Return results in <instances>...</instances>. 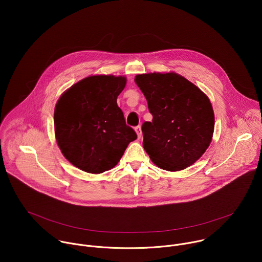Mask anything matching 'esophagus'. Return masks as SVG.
I'll return each instance as SVG.
<instances>
[{
    "label": "esophagus",
    "instance_id": "esophagus-1",
    "mask_svg": "<svg viewBox=\"0 0 262 262\" xmlns=\"http://www.w3.org/2000/svg\"><path fill=\"white\" fill-rule=\"evenodd\" d=\"M135 130H136V133H137V135H138V138L140 139L141 137H142V132H141V126L140 125H138V126H136L135 127Z\"/></svg>",
    "mask_w": 262,
    "mask_h": 262
}]
</instances>
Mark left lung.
Instances as JSON below:
<instances>
[{
	"label": "left lung",
	"instance_id": "8db88e82",
	"mask_svg": "<svg viewBox=\"0 0 262 262\" xmlns=\"http://www.w3.org/2000/svg\"><path fill=\"white\" fill-rule=\"evenodd\" d=\"M135 81L154 117L152 122L142 124L143 147L149 158L167 171L193 165L213 134L214 115L208 97L174 72L139 74Z\"/></svg>",
	"mask_w": 262,
	"mask_h": 262
}]
</instances>
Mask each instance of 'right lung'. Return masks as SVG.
I'll use <instances>...</instances> for the list:
<instances>
[{
    "label": "right lung",
    "instance_id": "obj_1",
    "mask_svg": "<svg viewBox=\"0 0 262 262\" xmlns=\"http://www.w3.org/2000/svg\"><path fill=\"white\" fill-rule=\"evenodd\" d=\"M125 84L123 77H88L59 98L54 114L56 139L73 166L94 174L107 171L137 139L117 104Z\"/></svg>",
    "mask_w": 262,
    "mask_h": 262
}]
</instances>
